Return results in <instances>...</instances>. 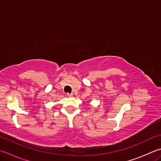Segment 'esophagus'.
Returning a JSON list of instances; mask_svg holds the SVG:
<instances>
[{
  "mask_svg": "<svg viewBox=\"0 0 161 161\" xmlns=\"http://www.w3.org/2000/svg\"><path fill=\"white\" fill-rule=\"evenodd\" d=\"M67 96H68V97H72V96H73V93H67Z\"/></svg>",
  "mask_w": 161,
  "mask_h": 161,
  "instance_id": "esophagus-1",
  "label": "esophagus"
}]
</instances>
